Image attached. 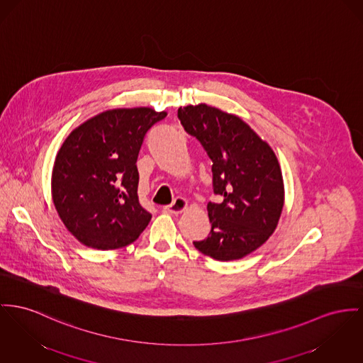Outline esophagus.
Masks as SVG:
<instances>
[{"instance_id":"obj_1","label":"esophagus","mask_w":363,"mask_h":363,"mask_svg":"<svg viewBox=\"0 0 363 363\" xmlns=\"http://www.w3.org/2000/svg\"><path fill=\"white\" fill-rule=\"evenodd\" d=\"M186 209H187V201L184 198H176L170 205L164 208V211L170 215H180Z\"/></svg>"}]
</instances>
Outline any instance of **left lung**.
I'll return each instance as SVG.
<instances>
[{"label": "left lung", "instance_id": "1", "mask_svg": "<svg viewBox=\"0 0 363 363\" xmlns=\"http://www.w3.org/2000/svg\"><path fill=\"white\" fill-rule=\"evenodd\" d=\"M177 117L212 160L211 234L194 246L218 260H238L271 237L281 218L285 187L274 150L238 116L205 103L180 107Z\"/></svg>", "mask_w": 363, "mask_h": 363}]
</instances>
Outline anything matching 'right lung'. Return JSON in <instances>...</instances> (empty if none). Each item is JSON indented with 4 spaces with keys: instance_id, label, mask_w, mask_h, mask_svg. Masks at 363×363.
<instances>
[{
    "instance_id": "1",
    "label": "right lung",
    "mask_w": 363,
    "mask_h": 363,
    "mask_svg": "<svg viewBox=\"0 0 363 363\" xmlns=\"http://www.w3.org/2000/svg\"><path fill=\"white\" fill-rule=\"evenodd\" d=\"M165 117L150 107L106 110L73 129L59 148L52 201L82 245L120 249L145 231L151 215L139 202L136 161L147 130Z\"/></svg>"
}]
</instances>
